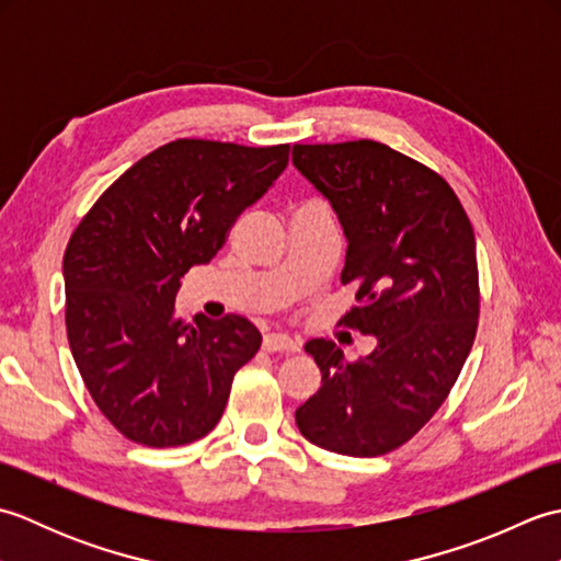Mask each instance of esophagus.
Wrapping results in <instances>:
<instances>
[{"label": "esophagus", "mask_w": 561, "mask_h": 561, "mask_svg": "<svg viewBox=\"0 0 561 561\" xmlns=\"http://www.w3.org/2000/svg\"><path fill=\"white\" fill-rule=\"evenodd\" d=\"M262 350L265 352H296L299 350V342L289 335H284V332H267V335L262 337Z\"/></svg>", "instance_id": "obj_1"}]
</instances>
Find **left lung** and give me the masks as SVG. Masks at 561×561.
<instances>
[{
    "label": "left lung",
    "instance_id": "left-lung-1",
    "mask_svg": "<svg viewBox=\"0 0 561 561\" xmlns=\"http://www.w3.org/2000/svg\"><path fill=\"white\" fill-rule=\"evenodd\" d=\"M291 161L347 238L342 284H356L359 306L340 323L376 337L356 362L332 340L306 342L323 386L296 410V424L325 450L383 456L432 420L472 350V224L444 178L380 141L294 145Z\"/></svg>",
    "mask_w": 561,
    "mask_h": 561
}]
</instances>
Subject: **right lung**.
Instances as JSON below:
<instances>
[{
    "instance_id": "1",
    "label": "right lung",
    "mask_w": 561,
    "mask_h": 561,
    "mask_svg": "<svg viewBox=\"0 0 561 561\" xmlns=\"http://www.w3.org/2000/svg\"><path fill=\"white\" fill-rule=\"evenodd\" d=\"M287 163L289 145L175 139L117 178L71 233L62 262L69 350L93 402L135 444L207 436L236 371L260 350L243 316L183 323L175 294Z\"/></svg>"
}]
</instances>
